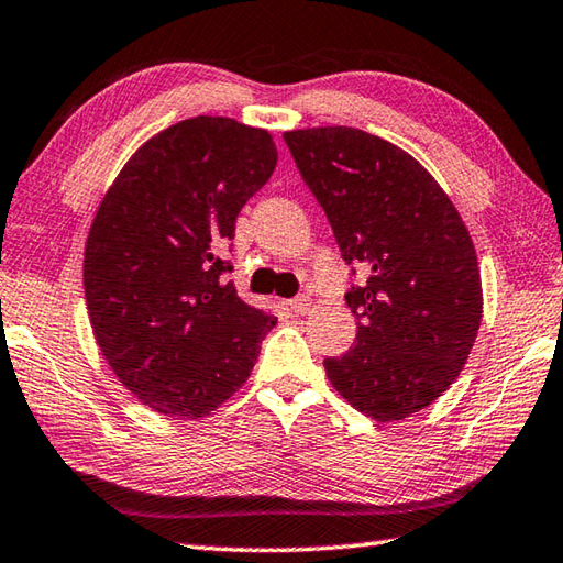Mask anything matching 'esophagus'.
Segmentation results:
<instances>
[{"mask_svg": "<svg viewBox=\"0 0 563 563\" xmlns=\"http://www.w3.org/2000/svg\"><path fill=\"white\" fill-rule=\"evenodd\" d=\"M290 307H292V312H297V314H307V312H310V307H312V300L307 295H300V297H295V300H290Z\"/></svg>", "mask_w": 563, "mask_h": 563, "instance_id": "obj_1", "label": "esophagus"}]
</instances>
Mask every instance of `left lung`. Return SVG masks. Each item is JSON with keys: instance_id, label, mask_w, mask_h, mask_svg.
<instances>
[{"instance_id": "1", "label": "left lung", "mask_w": 563, "mask_h": 563, "mask_svg": "<svg viewBox=\"0 0 563 563\" xmlns=\"http://www.w3.org/2000/svg\"><path fill=\"white\" fill-rule=\"evenodd\" d=\"M324 207L341 256L368 275L346 295L356 344L327 358V378L376 422L432 405L476 341L483 288L464 219L410 153L351 126L285 131Z\"/></svg>"}]
</instances>
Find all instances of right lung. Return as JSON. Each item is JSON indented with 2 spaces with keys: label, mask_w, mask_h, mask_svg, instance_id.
Instances as JSON below:
<instances>
[{
  "label": "right lung",
  "mask_w": 563,
  "mask_h": 563,
  "mask_svg": "<svg viewBox=\"0 0 563 563\" xmlns=\"http://www.w3.org/2000/svg\"><path fill=\"white\" fill-rule=\"evenodd\" d=\"M266 129L192 117L151 136L119 170L85 241V300L114 376L173 420L212 415L244 385L275 327L217 256L275 170Z\"/></svg>",
  "instance_id": "1"
}]
</instances>
